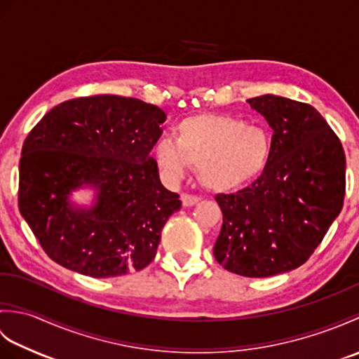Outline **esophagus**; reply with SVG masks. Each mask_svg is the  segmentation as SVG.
<instances>
[{
  "label": "esophagus",
  "mask_w": 359,
  "mask_h": 359,
  "mask_svg": "<svg viewBox=\"0 0 359 359\" xmlns=\"http://www.w3.org/2000/svg\"><path fill=\"white\" fill-rule=\"evenodd\" d=\"M199 201H201V197H197V196L182 194V205H184V207H193V205H196Z\"/></svg>",
  "instance_id": "1"
}]
</instances>
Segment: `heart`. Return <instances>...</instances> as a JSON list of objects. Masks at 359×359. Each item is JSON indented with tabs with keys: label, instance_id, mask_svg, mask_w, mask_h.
<instances>
[{
	"label": "heart",
	"instance_id": "b5f03b06",
	"mask_svg": "<svg viewBox=\"0 0 359 359\" xmlns=\"http://www.w3.org/2000/svg\"><path fill=\"white\" fill-rule=\"evenodd\" d=\"M273 140L259 125L230 114L203 112L180 120L172 137H160L152 158L168 182H179L197 165L203 185L231 191L250 184L270 163Z\"/></svg>",
	"mask_w": 359,
	"mask_h": 359
}]
</instances>
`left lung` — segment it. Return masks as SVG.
Listing matches in <instances>:
<instances>
[{"mask_svg": "<svg viewBox=\"0 0 359 359\" xmlns=\"http://www.w3.org/2000/svg\"><path fill=\"white\" fill-rule=\"evenodd\" d=\"M273 129L266 170L234 194H217L224 224L215 257L225 270L269 278L302 265L339 216L346 154L313 106L266 94L247 100Z\"/></svg>", "mask_w": 359, "mask_h": 359, "instance_id": "obj_1", "label": "left lung"}]
</instances>
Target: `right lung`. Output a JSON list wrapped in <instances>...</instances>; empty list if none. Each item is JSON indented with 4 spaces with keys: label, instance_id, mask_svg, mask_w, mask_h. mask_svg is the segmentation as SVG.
Instances as JSON below:
<instances>
[{
    "label": "right lung",
    "instance_id": "add662e5",
    "mask_svg": "<svg viewBox=\"0 0 359 359\" xmlns=\"http://www.w3.org/2000/svg\"><path fill=\"white\" fill-rule=\"evenodd\" d=\"M165 120L154 104L104 94L60 103L29 133L18 207L52 261L90 278L152 262L166 220L182 207L149 154ZM81 187L96 191L90 208L70 201Z\"/></svg>",
    "mask_w": 359,
    "mask_h": 359
}]
</instances>
